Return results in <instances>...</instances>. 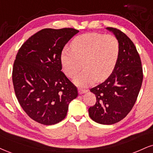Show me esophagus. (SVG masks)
<instances>
[{
	"label": "esophagus",
	"mask_w": 153,
	"mask_h": 153,
	"mask_svg": "<svg viewBox=\"0 0 153 153\" xmlns=\"http://www.w3.org/2000/svg\"><path fill=\"white\" fill-rule=\"evenodd\" d=\"M78 91H79V94H83L86 93V92H87V90H85V89H80V88H79Z\"/></svg>",
	"instance_id": "1"
}]
</instances>
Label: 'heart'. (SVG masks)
<instances>
[{
  "mask_svg": "<svg viewBox=\"0 0 153 153\" xmlns=\"http://www.w3.org/2000/svg\"><path fill=\"white\" fill-rule=\"evenodd\" d=\"M120 54V44L112 35L90 33L74 39L71 48H65L60 56L62 69L68 77H73L81 68L84 69L75 76L79 87H87L96 81L105 80L114 71Z\"/></svg>",
  "mask_w": 153,
  "mask_h": 153,
  "instance_id": "1",
  "label": "heart"
}]
</instances>
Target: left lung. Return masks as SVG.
Masks as SVG:
<instances>
[{
	"instance_id": "left-lung-1",
	"label": "left lung",
	"mask_w": 153,
	"mask_h": 153,
	"mask_svg": "<svg viewBox=\"0 0 153 153\" xmlns=\"http://www.w3.org/2000/svg\"><path fill=\"white\" fill-rule=\"evenodd\" d=\"M105 29L119 42V57L108 79L90 89L95 94L97 102L88 108V115L98 123L111 125L123 119L131 111L142 85L143 74L140 56L131 39L116 28Z\"/></svg>"
}]
</instances>
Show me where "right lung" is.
Wrapping results in <instances>:
<instances>
[{"label":"right lung","mask_w":153,"mask_h":153,"mask_svg":"<svg viewBox=\"0 0 153 153\" xmlns=\"http://www.w3.org/2000/svg\"><path fill=\"white\" fill-rule=\"evenodd\" d=\"M79 30L73 28L41 30L18 50L13 69L15 93L32 119L54 125L67 116L77 88L62 71L60 56L65 45Z\"/></svg>","instance_id":"obj_1"}]
</instances>
